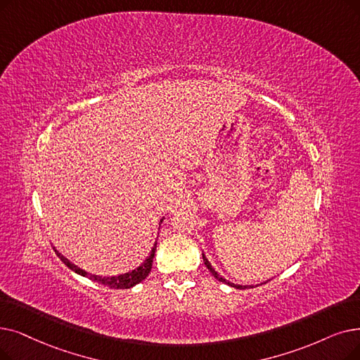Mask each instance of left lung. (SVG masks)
<instances>
[{"label":"left lung","mask_w":360,"mask_h":360,"mask_svg":"<svg viewBox=\"0 0 360 360\" xmlns=\"http://www.w3.org/2000/svg\"><path fill=\"white\" fill-rule=\"evenodd\" d=\"M202 262H205V264H206V266H207V269L212 272V275L217 279V281H221V283H224V284H228V285H231V287H233V288H237V290H244V288H248L247 285H237V284H232V283H229V281H226L225 278H222L221 275H219L213 268H212V264H210V262L206 259V256L205 255H202ZM266 283H268V281H266ZM266 283H264V284H266Z\"/></svg>","instance_id":"left-lung-1"}]
</instances>
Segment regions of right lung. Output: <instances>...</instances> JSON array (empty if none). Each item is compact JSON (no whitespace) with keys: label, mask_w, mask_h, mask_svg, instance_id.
Instances as JSON below:
<instances>
[{"label":"right lung","mask_w":360,"mask_h":360,"mask_svg":"<svg viewBox=\"0 0 360 360\" xmlns=\"http://www.w3.org/2000/svg\"><path fill=\"white\" fill-rule=\"evenodd\" d=\"M160 222H163V219H160ZM155 247H158V243L154 244V247L151 248V253L150 256L144 260V263L139 264V266L131 272H127V274H122V275H117V276H100V275H92V274H88L85 271H82L81 268H77L76 264H73L70 260H68L63 255H60L57 250L56 253L57 256L60 257V260L63 262L66 266L69 269H72L73 272L79 274L82 276H86L89 278L91 281H94V283H98L101 285H105V287H110V288H115V290H127V288H131L136 284L141 283V281H144L147 278V275L150 274L151 271V266H153V257H154V253H155Z\"/></svg>","instance_id":"add662e5"}]
</instances>
